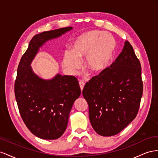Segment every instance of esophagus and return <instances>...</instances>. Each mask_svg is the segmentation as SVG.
Returning <instances> with one entry per match:
<instances>
[{"label":"esophagus","instance_id":"obj_1","mask_svg":"<svg viewBox=\"0 0 158 158\" xmlns=\"http://www.w3.org/2000/svg\"><path fill=\"white\" fill-rule=\"evenodd\" d=\"M85 83L83 81H80L79 82V86H80V88H81V91H83V89L84 88V86H85Z\"/></svg>","mask_w":158,"mask_h":158}]
</instances>
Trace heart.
I'll return each instance as SVG.
<instances>
[{"label":"heart","mask_w":158,"mask_h":158,"mask_svg":"<svg viewBox=\"0 0 158 158\" xmlns=\"http://www.w3.org/2000/svg\"><path fill=\"white\" fill-rule=\"evenodd\" d=\"M116 44L112 35L98 30L79 35L72 44V50H65L62 65L70 74H75L85 57V65L93 73L105 71L112 59Z\"/></svg>","instance_id":"heart-1"}]
</instances>
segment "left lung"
Masks as SVG:
<instances>
[{"mask_svg":"<svg viewBox=\"0 0 158 158\" xmlns=\"http://www.w3.org/2000/svg\"><path fill=\"white\" fill-rule=\"evenodd\" d=\"M140 62L129 42L114 62L85 84L90 122L102 136L120 132L136 118L143 93Z\"/></svg>","mask_w":158,"mask_h":158,"instance_id":"8db88e82","label":"left lung"}]
</instances>
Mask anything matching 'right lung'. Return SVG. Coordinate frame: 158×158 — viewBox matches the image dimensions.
<instances>
[{
    "label": "right lung",
    "mask_w": 158,
    "mask_h": 158,
    "mask_svg": "<svg viewBox=\"0 0 158 158\" xmlns=\"http://www.w3.org/2000/svg\"><path fill=\"white\" fill-rule=\"evenodd\" d=\"M72 29L66 27L35 35L18 67L15 84L18 107L27 128L40 138L56 139L62 136L81 89L74 76L57 74L52 79H43L34 73L30 65L45 43Z\"/></svg>",
    "instance_id": "1"
}]
</instances>
